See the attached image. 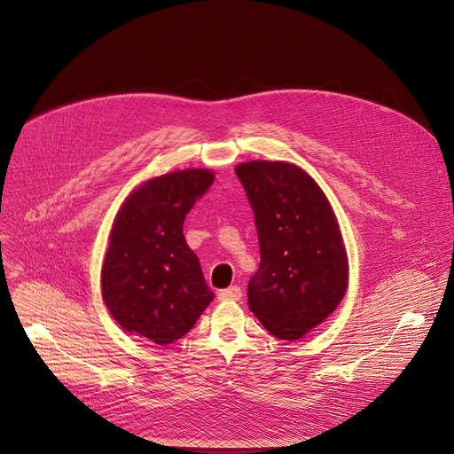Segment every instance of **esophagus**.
I'll return each mask as SVG.
<instances>
[{
	"instance_id": "esophagus-1",
	"label": "esophagus",
	"mask_w": 454,
	"mask_h": 454,
	"mask_svg": "<svg viewBox=\"0 0 454 454\" xmlns=\"http://www.w3.org/2000/svg\"><path fill=\"white\" fill-rule=\"evenodd\" d=\"M242 297V290H240V286H237V285H233V286H228V288H224V290H221L219 292V299H223V301H239Z\"/></svg>"
}]
</instances>
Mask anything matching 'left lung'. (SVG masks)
Segmentation results:
<instances>
[{"instance_id": "left-lung-1", "label": "left lung", "mask_w": 454, "mask_h": 454, "mask_svg": "<svg viewBox=\"0 0 454 454\" xmlns=\"http://www.w3.org/2000/svg\"><path fill=\"white\" fill-rule=\"evenodd\" d=\"M260 244L247 305L279 340H297L321 325L348 286V256L333 210L297 166L253 160L235 168Z\"/></svg>"}]
</instances>
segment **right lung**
<instances>
[{
	"instance_id": "right-lung-1",
	"label": "right lung",
	"mask_w": 454,
	"mask_h": 454,
	"mask_svg": "<svg viewBox=\"0 0 454 454\" xmlns=\"http://www.w3.org/2000/svg\"><path fill=\"white\" fill-rule=\"evenodd\" d=\"M214 184L207 169L153 178L117 214L101 270L105 305L126 330L155 344L187 335L214 299L184 237L185 215Z\"/></svg>"
}]
</instances>
